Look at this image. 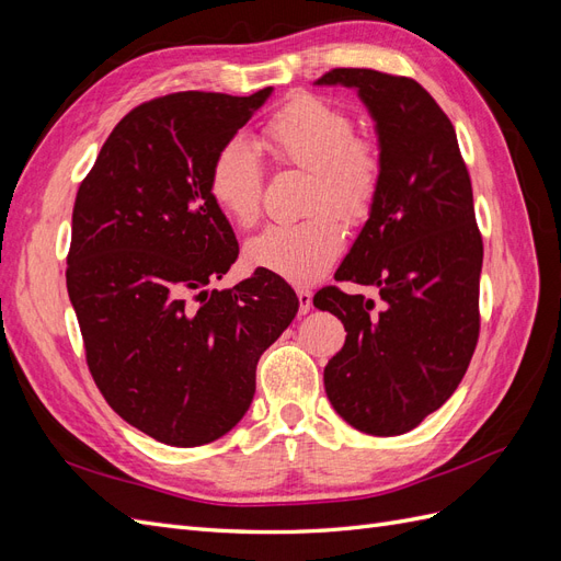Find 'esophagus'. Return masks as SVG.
Returning <instances> with one entry per match:
<instances>
[{"label": "esophagus", "instance_id": "1", "mask_svg": "<svg viewBox=\"0 0 561 561\" xmlns=\"http://www.w3.org/2000/svg\"><path fill=\"white\" fill-rule=\"evenodd\" d=\"M297 299H299V313L307 316L311 311V304H313V295L309 290H304V287H299L297 290Z\"/></svg>", "mask_w": 561, "mask_h": 561}]
</instances>
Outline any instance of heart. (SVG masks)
<instances>
[{
    "label": "heart",
    "mask_w": 561,
    "mask_h": 561,
    "mask_svg": "<svg viewBox=\"0 0 561 561\" xmlns=\"http://www.w3.org/2000/svg\"><path fill=\"white\" fill-rule=\"evenodd\" d=\"M264 140L280 165L311 173L307 210L299 225H271L245 243V262L283 280L309 285L344 250V227L369 217L381 186V147L369 135L353 133L346 110L325 98L299 93L268 118ZM213 201L233 225L252 227L262 213L264 165L245 138L217 147L208 171ZM335 211L332 214L329 208Z\"/></svg>",
    "instance_id": "b5f03b06"
}]
</instances>
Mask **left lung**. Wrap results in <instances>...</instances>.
Returning <instances> with one entry per match:
<instances>
[{"instance_id":"8db88e82","label":"left lung","mask_w":561,"mask_h":561,"mask_svg":"<svg viewBox=\"0 0 561 561\" xmlns=\"http://www.w3.org/2000/svg\"><path fill=\"white\" fill-rule=\"evenodd\" d=\"M316 87L358 91L383 161L375 208L334 274L375 285L383 304L375 311L332 285L313 297L346 330L325 393L353 428L402 435L451 398L478 346L482 236L470 175L447 114L414 79L336 67Z\"/></svg>"}]
</instances>
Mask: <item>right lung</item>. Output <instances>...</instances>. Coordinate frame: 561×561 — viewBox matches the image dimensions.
Instances as JSON below:
<instances>
[{"label":"right lung","mask_w":561,"mask_h":561,"mask_svg":"<svg viewBox=\"0 0 561 561\" xmlns=\"http://www.w3.org/2000/svg\"><path fill=\"white\" fill-rule=\"evenodd\" d=\"M274 89L171 93L128 112L81 182L67 295L112 410L171 447L229 433L254 396L260 355L297 316L280 276L210 290L239 257L208 190L217 147Z\"/></svg>","instance_id":"obj_1"}]
</instances>
